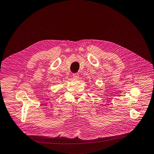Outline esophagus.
Masks as SVG:
<instances>
[{"label": "esophagus", "instance_id": "34e87169", "mask_svg": "<svg viewBox=\"0 0 154 154\" xmlns=\"http://www.w3.org/2000/svg\"><path fill=\"white\" fill-rule=\"evenodd\" d=\"M73 77L74 79H78L79 78V74L77 73H75L73 75Z\"/></svg>", "mask_w": 154, "mask_h": 154}]
</instances>
